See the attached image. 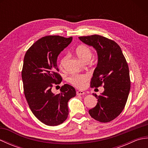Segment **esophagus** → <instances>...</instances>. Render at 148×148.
Segmentation results:
<instances>
[{
	"label": "esophagus",
	"mask_w": 148,
	"mask_h": 148,
	"mask_svg": "<svg viewBox=\"0 0 148 148\" xmlns=\"http://www.w3.org/2000/svg\"><path fill=\"white\" fill-rule=\"evenodd\" d=\"M76 93L77 95H84V94L85 93V92H84L83 91H81V90H78L77 91Z\"/></svg>",
	"instance_id": "34e87169"
}]
</instances>
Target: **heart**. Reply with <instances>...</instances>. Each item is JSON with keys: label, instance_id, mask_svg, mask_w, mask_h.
I'll return each mask as SVG.
<instances>
[{"label": "heart", "instance_id": "1", "mask_svg": "<svg viewBox=\"0 0 148 148\" xmlns=\"http://www.w3.org/2000/svg\"><path fill=\"white\" fill-rule=\"evenodd\" d=\"M76 53L77 57L84 62H88L92 55V51L90 48L83 45L77 47L76 49ZM68 58V55H64L61 58L60 62V67L61 69H64L65 67ZM88 79V76L87 74H73L69 78V81L74 86L81 88L84 85Z\"/></svg>", "mask_w": 148, "mask_h": 148}]
</instances>
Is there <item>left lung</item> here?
<instances>
[{"mask_svg": "<svg viewBox=\"0 0 148 148\" xmlns=\"http://www.w3.org/2000/svg\"><path fill=\"white\" fill-rule=\"evenodd\" d=\"M79 40L96 50L98 62L91 81L92 87L104 84V91L97 96L96 106L89 114L96 120L107 123L123 110L130 90L129 69L121 49L114 40L99 35L79 37Z\"/></svg>", "mask_w": 148, "mask_h": 148, "instance_id": "left-lung-1", "label": "left lung"}]
</instances>
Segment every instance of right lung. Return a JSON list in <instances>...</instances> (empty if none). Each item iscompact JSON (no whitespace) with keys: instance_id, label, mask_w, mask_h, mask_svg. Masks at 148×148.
<instances>
[{"instance_id":"obj_1","label":"right lung","mask_w":148,"mask_h":148,"mask_svg":"<svg viewBox=\"0 0 148 148\" xmlns=\"http://www.w3.org/2000/svg\"><path fill=\"white\" fill-rule=\"evenodd\" d=\"M72 40V37H44L27 50L24 57L21 77L25 96L34 116L49 126L66 120L69 100L76 95L74 88L67 84L62 86L57 95L51 91L53 83L62 81L58 74V56Z\"/></svg>"}]
</instances>
